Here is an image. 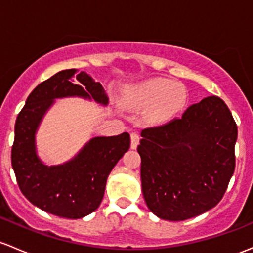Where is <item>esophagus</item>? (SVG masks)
<instances>
[{
  "mask_svg": "<svg viewBox=\"0 0 253 253\" xmlns=\"http://www.w3.org/2000/svg\"><path fill=\"white\" fill-rule=\"evenodd\" d=\"M139 140H140L139 134H138L137 132H132L131 133V148L132 149L137 148L138 144H139Z\"/></svg>",
  "mask_w": 253,
  "mask_h": 253,
  "instance_id": "esophagus-1",
  "label": "esophagus"
}]
</instances>
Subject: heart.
<instances>
[{
    "label": "heart",
    "instance_id": "obj_1",
    "mask_svg": "<svg viewBox=\"0 0 253 253\" xmlns=\"http://www.w3.org/2000/svg\"><path fill=\"white\" fill-rule=\"evenodd\" d=\"M187 93L179 84L167 79H153L126 92V100L138 108H148L149 118L166 121L185 104Z\"/></svg>",
    "mask_w": 253,
    "mask_h": 253
}]
</instances>
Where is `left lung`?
<instances>
[{"label": "left lung", "instance_id": "1", "mask_svg": "<svg viewBox=\"0 0 253 253\" xmlns=\"http://www.w3.org/2000/svg\"><path fill=\"white\" fill-rule=\"evenodd\" d=\"M142 137V190L154 214L185 220L222 200L235 169L238 127L219 97L204 98L182 118L144 128Z\"/></svg>", "mask_w": 253, "mask_h": 253}]
</instances>
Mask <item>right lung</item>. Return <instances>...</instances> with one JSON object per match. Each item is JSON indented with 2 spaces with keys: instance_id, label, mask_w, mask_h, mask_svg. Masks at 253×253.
Segmentation results:
<instances>
[{
  "instance_id": "obj_1",
  "label": "right lung",
  "mask_w": 253,
  "mask_h": 253,
  "mask_svg": "<svg viewBox=\"0 0 253 253\" xmlns=\"http://www.w3.org/2000/svg\"><path fill=\"white\" fill-rule=\"evenodd\" d=\"M76 69L62 70L41 82L30 93L15 121L12 166L23 195L48 213L78 219L99 207L106 179L120 159L129 149L127 132L113 137H94L70 161L47 166L36 154L35 134L55 98L82 97L108 104L104 88L84 71L70 79Z\"/></svg>"
}]
</instances>
